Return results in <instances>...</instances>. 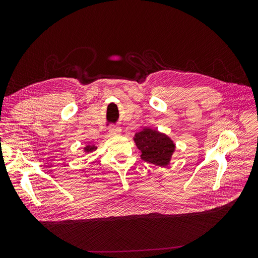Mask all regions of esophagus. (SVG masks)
<instances>
[{
  "label": "esophagus",
  "instance_id": "esophagus-1",
  "mask_svg": "<svg viewBox=\"0 0 258 258\" xmlns=\"http://www.w3.org/2000/svg\"><path fill=\"white\" fill-rule=\"evenodd\" d=\"M108 131H110L111 135H118L120 134L121 129L118 126H116V124H112V126H110V130Z\"/></svg>",
  "mask_w": 258,
  "mask_h": 258
}]
</instances>
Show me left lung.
I'll use <instances>...</instances> for the list:
<instances>
[{"label": "left lung", "instance_id": "obj_1", "mask_svg": "<svg viewBox=\"0 0 258 258\" xmlns=\"http://www.w3.org/2000/svg\"><path fill=\"white\" fill-rule=\"evenodd\" d=\"M135 137V142L142 152L141 158L144 161L161 167L168 165L174 151V144L167 136L156 130L145 129Z\"/></svg>", "mask_w": 258, "mask_h": 258}]
</instances>
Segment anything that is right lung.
I'll list each match as a JSON object with an SVG mask.
<instances>
[{"label":"right lung","mask_w":258,"mask_h":258,"mask_svg":"<svg viewBox=\"0 0 258 258\" xmlns=\"http://www.w3.org/2000/svg\"><path fill=\"white\" fill-rule=\"evenodd\" d=\"M85 150H86V152H92L93 150H96V146L95 145H87L85 147Z\"/></svg>","instance_id":"obj_1"}]
</instances>
